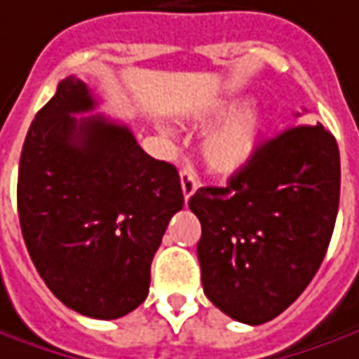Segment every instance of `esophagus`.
<instances>
[{"label": "esophagus", "mask_w": 359, "mask_h": 359, "mask_svg": "<svg viewBox=\"0 0 359 359\" xmlns=\"http://www.w3.org/2000/svg\"><path fill=\"white\" fill-rule=\"evenodd\" d=\"M196 187H198V182H196V179H194V175L187 169L180 170V189H182L184 200H189L190 196L194 194Z\"/></svg>", "instance_id": "34e87169"}]
</instances>
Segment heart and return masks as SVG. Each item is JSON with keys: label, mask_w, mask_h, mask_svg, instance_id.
Masks as SVG:
<instances>
[{"label": "heart", "mask_w": 359, "mask_h": 359, "mask_svg": "<svg viewBox=\"0 0 359 359\" xmlns=\"http://www.w3.org/2000/svg\"><path fill=\"white\" fill-rule=\"evenodd\" d=\"M241 102L233 100L230 104L222 106L214 116L226 118L231 116L228 121L212 129L206 137L202 139L200 153L204 165L216 172V175H233L243 169L255 155L259 147L262 133L267 126V118L259 109H241L238 114ZM236 114V116L233 114Z\"/></svg>", "instance_id": "heart-1"}]
</instances>
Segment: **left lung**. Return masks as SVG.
<instances>
[{
    "mask_svg": "<svg viewBox=\"0 0 359 359\" xmlns=\"http://www.w3.org/2000/svg\"><path fill=\"white\" fill-rule=\"evenodd\" d=\"M299 116V114H297ZM340 202V151L323 123H299L257 147L226 187L189 200L202 226V287L238 323L273 320L313 281Z\"/></svg>",
    "mask_w": 359,
    "mask_h": 359,
    "instance_id": "obj_1",
    "label": "left lung"
}]
</instances>
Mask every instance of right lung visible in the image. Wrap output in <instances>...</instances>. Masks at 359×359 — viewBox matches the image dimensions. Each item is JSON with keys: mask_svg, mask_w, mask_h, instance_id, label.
I'll list each match as a JSON object with an SVG mask.
<instances>
[{"mask_svg": "<svg viewBox=\"0 0 359 359\" xmlns=\"http://www.w3.org/2000/svg\"><path fill=\"white\" fill-rule=\"evenodd\" d=\"M74 76L27 131L17 210L27 251L58 301L114 320L147 299L151 262L184 196L179 170L149 157Z\"/></svg>", "mask_w": 359, "mask_h": 359, "instance_id": "add662e5", "label": "right lung"}]
</instances>
